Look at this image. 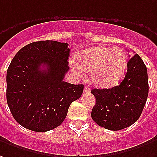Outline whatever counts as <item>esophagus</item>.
<instances>
[{
    "mask_svg": "<svg viewBox=\"0 0 157 157\" xmlns=\"http://www.w3.org/2000/svg\"><path fill=\"white\" fill-rule=\"evenodd\" d=\"M84 94H89L90 93V88L88 87H84V90H83Z\"/></svg>",
    "mask_w": 157,
    "mask_h": 157,
    "instance_id": "esophagus-1",
    "label": "esophagus"
}]
</instances>
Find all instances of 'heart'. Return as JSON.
I'll return each instance as SVG.
<instances>
[{
  "mask_svg": "<svg viewBox=\"0 0 157 157\" xmlns=\"http://www.w3.org/2000/svg\"><path fill=\"white\" fill-rule=\"evenodd\" d=\"M78 65L72 63V69L78 75L90 72L94 86L107 88L117 85L127 70V57L122 49L95 47L79 53Z\"/></svg>",
  "mask_w": 157,
  "mask_h": 157,
  "instance_id": "b5f03b06",
  "label": "heart"
}]
</instances>
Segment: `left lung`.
<instances>
[{
    "label": "left lung",
    "mask_w": 157,
    "mask_h": 157,
    "mask_svg": "<svg viewBox=\"0 0 157 157\" xmlns=\"http://www.w3.org/2000/svg\"><path fill=\"white\" fill-rule=\"evenodd\" d=\"M96 98L93 120L112 131L124 129L140 118L149 94L147 69L142 59L134 54L128 62V71L120 85L91 91Z\"/></svg>",
    "instance_id": "obj_1"
}]
</instances>
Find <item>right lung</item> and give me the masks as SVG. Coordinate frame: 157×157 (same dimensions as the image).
<instances>
[{
	"mask_svg": "<svg viewBox=\"0 0 157 157\" xmlns=\"http://www.w3.org/2000/svg\"><path fill=\"white\" fill-rule=\"evenodd\" d=\"M69 44L40 40L16 53L6 71V101L17 123L35 132L59 127L84 86L63 82L69 71ZM44 68L41 70V67Z\"/></svg>",
	"mask_w": 157,
	"mask_h": 157,
	"instance_id": "obj_1",
	"label": "right lung"
}]
</instances>
